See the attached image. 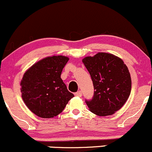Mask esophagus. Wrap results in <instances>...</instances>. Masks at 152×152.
<instances>
[{
	"label": "esophagus",
	"mask_w": 152,
	"mask_h": 152,
	"mask_svg": "<svg viewBox=\"0 0 152 152\" xmlns=\"http://www.w3.org/2000/svg\"><path fill=\"white\" fill-rule=\"evenodd\" d=\"M75 96H82V92H81L80 91H79L76 92V93L75 94Z\"/></svg>",
	"instance_id": "esophagus-1"
}]
</instances>
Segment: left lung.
<instances>
[{
  "label": "left lung",
  "mask_w": 152,
  "mask_h": 152,
  "mask_svg": "<svg viewBox=\"0 0 152 152\" xmlns=\"http://www.w3.org/2000/svg\"><path fill=\"white\" fill-rule=\"evenodd\" d=\"M94 88L89 110L107 116L120 110L129 98L132 87L130 74L122 59L111 53H98L83 59Z\"/></svg>",
  "instance_id": "8db88e82"
}]
</instances>
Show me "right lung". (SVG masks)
Here are the masks:
<instances>
[{
    "instance_id": "right-lung-1",
    "label": "right lung",
    "mask_w": 152,
    "mask_h": 152,
    "mask_svg": "<svg viewBox=\"0 0 152 152\" xmlns=\"http://www.w3.org/2000/svg\"><path fill=\"white\" fill-rule=\"evenodd\" d=\"M69 59L64 56H48L31 66L23 75L20 82L22 98L37 116H56L74 96L61 78Z\"/></svg>"
}]
</instances>
